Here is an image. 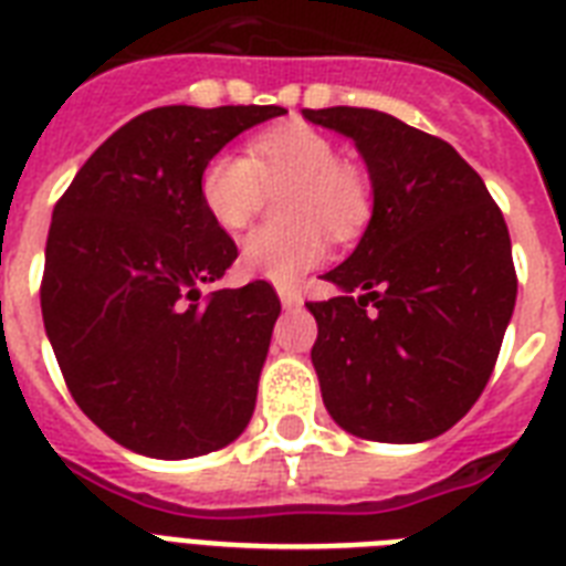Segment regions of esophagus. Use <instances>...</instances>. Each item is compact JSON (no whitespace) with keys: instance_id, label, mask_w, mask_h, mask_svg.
<instances>
[{"instance_id":"obj_1","label":"esophagus","mask_w":566,"mask_h":566,"mask_svg":"<svg viewBox=\"0 0 566 566\" xmlns=\"http://www.w3.org/2000/svg\"><path fill=\"white\" fill-rule=\"evenodd\" d=\"M279 300H282L284 308H300V305H302L300 287H291V284H282V287H279Z\"/></svg>"}]
</instances>
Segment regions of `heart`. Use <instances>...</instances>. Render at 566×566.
Returning a JSON list of instances; mask_svg holds the SVG:
<instances>
[{"label":"heart","mask_w":566,"mask_h":566,"mask_svg":"<svg viewBox=\"0 0 566 566\" xmlns=\"http://www.w3.org/2000/svg\"><path fill=\"white\" fill-rule=\"evenodd\" d=\"M284 217L293 226L252 231L240 249L249 275L275 284L293 282L326 261L328 234L355 238L370 220V185L340 164L337 146L311 126H279L252 140V158L217 153L205 164L199 196L211 220L226 231L247 229L266 205L270 190H284Z\"/></svg>","instance_id":"obj_1"}]
</instances>
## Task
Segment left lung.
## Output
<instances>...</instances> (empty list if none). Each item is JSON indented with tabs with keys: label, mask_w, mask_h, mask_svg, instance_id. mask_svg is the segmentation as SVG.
<instances>
[{
	"label": "left lung",
	"mask_w": 566,
	"mask_h": 566,
	"mask_svg": "<svg viewBox=\"0 0 566 566\" xmlns=\"http://www.w3.org/2000/svg\"><path fill=\"white\" fill-rule=\"evenodd\" d=\"M302 117L353 137L373 181L361 243L323 275L340 293L308 302L323 402L355 438H438L482 396L514 314L500 205L447 140L390 114L337 105Z\"/></svg>",
	"instance_id": "left-lung-1"
}]
</instances>
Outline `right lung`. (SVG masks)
<instances>
[{
	"instance_id": "right-lung-1",
	"label": "right lung",
	"mask_w": 566,
	"mask_h": 566,
	"mask_svg": "<svg viewBox=\"0 0 566 566\" xmlns=\"http://www.w3.org/2000/svg\"><path fill=\"white\" fill-rule=\"evenodd\" d=\"M279 105L153 108L57 199L40 308L70 394L108 438L196 458L238 438L282 302L270 282L202 293L238 247L205 211V164Z\"/></svg>"
}]
</instances>
